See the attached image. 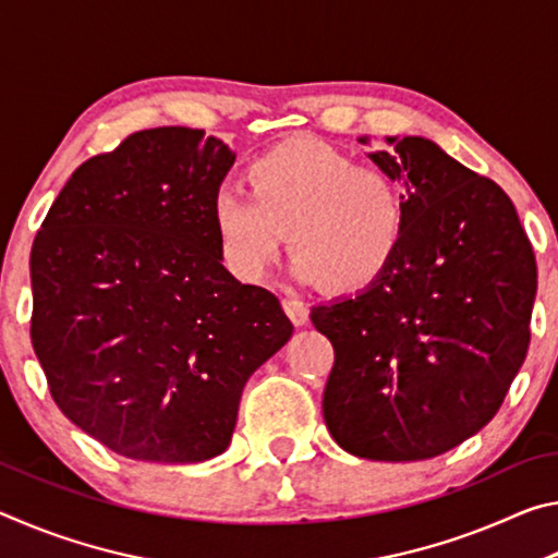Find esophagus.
<instances>
[{
    "mask_svg": "<svg viewBox=\"0 0 558 558\" xmlns=\"http://www.w3.org/2000/svg\"><path fill=\"white\" fill-rule=\"evenodd\" d=\"M282 310H286L288 317L292 319V325H295V327L305 325L307 317H310L307 305L302 300H298V298H286V300H282Z\"/></svg>",
    "mask_w": 558,
    "mask_h": 558,
    "instance_id": "obj_1",
    "label": "esophagus"
}]
</instances>
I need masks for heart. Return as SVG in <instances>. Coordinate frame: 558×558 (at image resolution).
<instances>
[{"label":"heart","instance_id":"1","mask_svg":"<svg viewBox=\"0 0 558 558\" xmlns=\"http://www.w3.org/2000/svg\"><path fill=\"white\" fill-rule=\"evenodd\" d=\"M245 194H221L211 223L235 278L260 282L286 248L302 280L359 290L389 268L405 231L401 179L313 137H290L245 167Z\"/></svg>","mask_w":558,"mask_h":558}]
</instances>
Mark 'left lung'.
Listing matches in <instances>:
<instances>
[{"instance_id":"1","label":"left lung","mask_w":558,"mask_h":558,"mask_svg":"<svg viewBox=\"0 0 558 558\" xmlns=\"http://www.w3.org/2000/svg\"><path fill=\"white\" fill-rule=\"evenodd\" d=\"M369 145V137H359ZM405 231L379 278L313 307L335 347L323 396L339 448L428 460L485 428L529 349L536 260L514 204L426 137H386Z\"/></svg>"}]
</instances>
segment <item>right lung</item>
<instances>
[{
  "label": "right lung",
  "mask_w": 558,
  "mask_h": 558,
  "mask_svg": "<svg viewBox=\"0 0 558 558\" xmlns=\"http://www.w3.org/2000/svg\"><path fill=\"white\" fill-rule=\"evenodd\" d=\"M233 159L204 130L135 132L75 169L34 239V352L65 418L118 456H221L245 381L292 337L280 300L221 266Z\"/></svg>",
  "instance_id": "right-lung-1"
}]
</instances>
